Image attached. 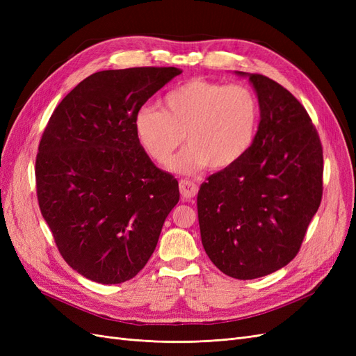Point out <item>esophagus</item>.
<instances>
[{
  "mask_svg": "<svg viewBox=\"0 0 356 356\" xmlns=\"http://www.w3.org/2000/svg\"><path fill=\"white\" fill-rule=\"evenodd\" d=\"M179 191H181V196L184 199H193L199 191V186L196 182H193L190 179H181L179 181Z\"/></svg>",
  "mask_w": 356,
  "mask_h": 356,
  "instance_id": "esophagus-1",
  "label": "esophagus"
}]
</instances>
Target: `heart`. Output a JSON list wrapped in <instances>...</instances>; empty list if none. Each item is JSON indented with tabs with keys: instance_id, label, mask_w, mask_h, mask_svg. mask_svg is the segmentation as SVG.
Segmentation results:
<instances>
[{
	"instance_id": "heart-1",
	"label": "heart",
	"mask_w": 356,
	"mask_h": 356,
	"mask_svg": "<svg viewBox=\"0 0 356 356\" xmlns=\"http://www.w3.org/2000/svg\"><path fill=\"white\" fill-rule=\"evenodd\" d=\"M260 117L257 95L245 84L191 79L163 98L161 110L143 106L134 118L139 145L165 163L186 138L188 145L169 161L181 174L224 170L248 153Z\"/></svg>"
}]
</instances>
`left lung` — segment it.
I'll return each mask as SVG.
<instances>
[{"instance_id":"obj_1","label":"left lung","mask_w":356,"mask_h":356,"mask_svg":"<svg viewBox=\"0 0 356 356\" xmlns=\"http://www.w3.org/2000/svg\"><path fill=\"white\" fill-rule=\"evenodd\" d=\"M248 77L261 111L254 143L238 163L208 177L197 195L204 251L242 281L270 275L298 254L324 174L321 139L305 106L266 75Z\"/></svg>"}]
</instances>
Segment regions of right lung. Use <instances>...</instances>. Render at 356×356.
Returning <instances> with one entry per match:
<instances>
[{
    "mask_svg": "<svg viewBox=\"0 0 356 356\" xmlns=\"http://www.w3.org/2000/svg\"><path fill=\"white\" fill-rule=\"evenodd\" d=\"M181 71L138 67L89 75L60 101L35 159L37 199L62 258L99 284L143 270L178 181L139 145L136 111Z\"/></svg>",
    "mask_w": 356,
    "mask_h": 356,
    "instance_id": "obj_1",
    "label": "right lung"
}]
</instances>
